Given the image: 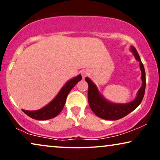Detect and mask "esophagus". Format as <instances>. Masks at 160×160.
<instances>
[{"instance_id": "34e87169", "label": "esophagus", "mask_w": 160, "mask_h": 160, "mask_svg": "<svg viewBox=\"0 0 160 160\" xmlns=\"http://www.w3.org/2000/svg\"><path fill=\"white\" fill-rule=\"evenodd\" d=\"M82 75L83 78H84L85 77H86V76H87L89 75V71H86V70H84V71H82Z\"/></svg>"}]
</instances>
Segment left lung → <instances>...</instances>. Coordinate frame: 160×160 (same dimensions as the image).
I'll return each instance as SVG.
<instances>
[{
  "label": "left lung",
  "mask_w": 160,
  "mask_h": 160,
  "mask_svg": "<svg viewBox=\"0 0 160 160\" xmlns=\"http://www.w3.org/2000/svg\"><path fill=\"white\" fill-rule=\"evenodd\" d=\"M130 51L134 54L135 60L139 62L140 69L141 71L142 85L138 91L136 97L132 101L127 103H115L107 100L98 90L97 86L88 77L85 80L89 85L88 102L92 111L95 115L101 119L106 120H117L122 119L134 111L141 104L143 100L146 88V73L144 66L137 50L133 46H130Z\"/></svg>",
  "instance_id": "obj_1"
}]
</instances>
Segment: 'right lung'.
Wrapping results in <instances>:
<instances>
[{
	"label": "right lung",
	"mask_w": 160,
	"mask_h": 160,
	"mask_svg": "<svg viewBox=\"0 0 160 160\" xmlns=\"http://www.w3.org/2000/svg\"><path fill=\"white\" fill-rule=\"evenodd\" d=\"M82 76L79 74L76 77L68 81L56 97L43 108L36 111H28L22 109V111L28 117L37 120H47L57 117L62 110L70 91L76 86V84L79 81L82 80Z\"/></svg>",
	"instance_id": "add662e5"
}]
</instances>
